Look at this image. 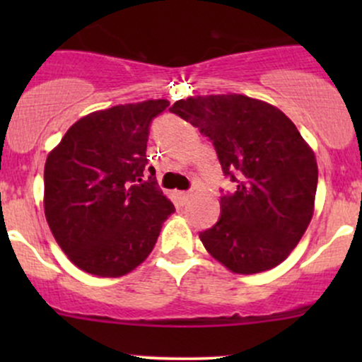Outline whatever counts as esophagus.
<instances>
[{"mask_svg": "<svg viewBox=\"0 0 362 362\" xmlns=\"http://www.w3.org/2000/svg\"><path fill=\"white\" fill-rule=\"evenodd\" d=\"M178 197H180L182 202H187L192 197V190H182V192H178Z\"/></svg>", "mask_w": 362, "mask_h": 362, "instance_id": "1", "label": "esophagus"}]
</instances>
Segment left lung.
<instances>
[{
	"mask_svg": "<svg viewBox=\"0 0 362 362\" xmlns=\"http://www.w3.org/2000/svg\"><path fill=\"white\" fill-rule=\"evenodd\" d=\"M170 110L209 138L236 185L221 195L218 223L199 233L206 250L238 274L279 265L305 235L317 194V160L300 131L245 95L190 97Z\"/></svg>",
	"mask_w": 362,
	"mask_h": 362,
	"instance_id": "8db88e82",
	"label": "left lung"
}]
</instances>
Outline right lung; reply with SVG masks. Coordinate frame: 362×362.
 <instances>
[{"label": "right lung", "instance_id": "add662e5", "mask_svg": "<svg viewBox=\"0 0 362 362\" xmlns=\"http://www.w3.org/2000/svg\"><path fill=\"white\" fill-rule=\"evenodd\" d=\"M168 105L148 100L93 112L74 122L47 156L45 218L62 252L83 271L102 277L131 272L175 211L146 158L149 126Z\"/></svg>", "mask_w": 362, "mask_h": 362}]
</instances>
